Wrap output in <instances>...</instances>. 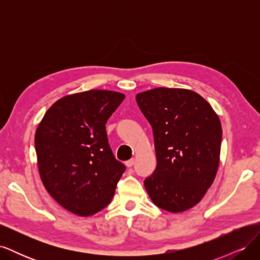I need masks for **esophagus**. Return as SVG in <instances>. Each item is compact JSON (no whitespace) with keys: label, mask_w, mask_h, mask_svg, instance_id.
<instances>
[{"label":"esophagus","mask_w":260,"mask_h":260,"mask_svg":"<svg viewBox=\"0 0 260 260\" xmlns=\"http://www.w3.org/2000/svg\"><path fill=\"white\" fill-rule=\"evenodd\" d=\"M133 165H135V159H129V160L125 161V166H127V167H132Z\"/></svg>","instance_id":"obj_1"}]
</instances>
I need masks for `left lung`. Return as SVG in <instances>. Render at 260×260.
I'll list each match as a JSON object with an SVG mask.
<instances>
[{
    "mask_svg": "<svg viewBox=\"0 0 260 260\" xmlns=\"http://www.w3.org/2000/svg\"><path fill=\"white\" fill-rule=\"evenodd\" d=\"M136 99L154 135L157 166L144 180L149 198L169 212L194 207L217 175L222 138L218 115L186 89L156 88Z\"/></svg>",
    "mask_w": 260,
    "mask_h": 260,
    "instance_id": "8db88e82",
    "label": "left lung"
}]
</instances>
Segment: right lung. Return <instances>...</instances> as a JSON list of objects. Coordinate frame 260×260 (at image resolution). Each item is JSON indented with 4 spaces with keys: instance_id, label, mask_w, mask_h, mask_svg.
I'll return each instance as SVG.
<instances>
[{
    "instance_id": "add662e5",
    "label": "right lung",
    "mask_w": 260,
    "mask_h": 260,
    "mask_svg": "<svg viewBox=\"0 0 260 260\" xmlns=\"http://www.w3.org/2000/svg\"><path fill=\"white\" fill-rule=\"evenodd\" d=\"M124 94L90 90L70 94L48 109L35 144L39 174L61 207L81 217L105 208L125 170L108 144L105 124Z\"/></svg>"
}]
</instances>
